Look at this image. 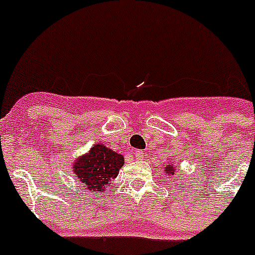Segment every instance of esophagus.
Masks as SVG:
<instances>
[{"label":"esophagus","instance_id":"34e87169","mask_svg":"<svg viewBox=\"0 0 255 255\" xmlns=\"http://www.w3.org/2000/svg\"><path fill=\"white\" fill-rule=\"evenodd\" d=\"M134 155H135V158H136L137 160H141V159H144V158H145V153H144L143 150H135Z\"/></svg>","mask_w":255,"mask_h":255}]
</instances>
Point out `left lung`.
Listing matches in <instances>:
<instances>
[{"label":"left lung","instance_id":"8db88e82","mask_svg":"<svg viewBox=\"0 0 255 255\" xmlns=\"http://www.w3.org/2000/svg\"><path fill=\"white\" fill-rule=\"evenodd\" d=\"M165 173L174 174V168H172V167H165Z\"/></svg>","mask_w":255,"mask_h":255}]
</instances>
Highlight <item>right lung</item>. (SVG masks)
<instances>
[{
  "instance_id": "obj_1",
  "label": "right lung",
  "mask_w": 255,
  "mask_h": 255,
  "mask_svg": "<svg viewBox=\"0 0 255 255\" xmlns=\"http://www.w3.org/2000/svg\"><path fill=\"white\" fill-rule=\"evenodd\" d=\"M124 165L123 155L106 148L104 144L92 146L86 155L74 162V177L92 192H100L111 184Z\"/></svg>"
}]
</instances>
